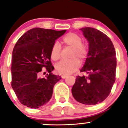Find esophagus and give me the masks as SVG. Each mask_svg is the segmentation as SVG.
I'll use <instances>...</instances> for the list:
<instances>
[{
	"instance_id": "obj_1",
	"label": "esophagus",
	"mask_w": 128,
	"mask_h": 128,
	"mask_svg": "<svg viewBox=\"0 0 128 128\" xmlns=\"http://www.w3.org/2000/svg\"><path fill=\"white\" fill-rule=\"evenodd\" d=\"M67 78V76H66V75H62V76H61V78H62V79H65V78Z\"/></svg>"
}]
</instances>
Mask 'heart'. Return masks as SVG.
<instances>
[{
	"label": "heart",
	"instance_id": "obj_1",
	"mask_svg": "<svg viewBox=\"0 0 128 128\" xmlns=\"http://www.w3.org/2000/svg\"><path fill=\"white\" fill-rule=\"evenodd\" d=\"M82 40L79 35L73 32L67 34L62 39V42L65 46L72 48L70 59L69 61H61L55 65L57 73L61 75H68L76 72L79 67V62H83L87 58L88 54V46L82 43ZM61 46L59 44H54L50 51L51 58L57 61L60 58ZM79 61H78V60Z\"/></svg>",
	"mask_w": 128,
	"mask_h": 128
}]
</instances>
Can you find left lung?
<instances>
[{"label":"left lung","instance_id":"1","mask_svg":"<svg viewBox=\"0 0 128 128\" xmlns=\"http://www.w3.org/2000/svg\"><path fill=\"white\" fill-rule=\"evenodd\" d=\"M88 42V54L78 76L72 92L79 103L94 105L101 103L110 94L116 80V58L114 45L108 36L90 27L80 29Z\"/></svg>","mask_w":128,"mask_h":128}]
</instances>
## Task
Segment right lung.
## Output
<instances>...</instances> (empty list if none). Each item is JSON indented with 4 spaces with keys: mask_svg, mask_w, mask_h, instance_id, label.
<instances>
[{
    "mask_svg": "<svg viewBox=\"0 0 128 128\" xmlns=\"http://www.w3.org/2000/svg\"><path fill=\"white\" fill-rule=\"evenodd\" d=\"M66 30L36 28L28 30L16 42L12 51L11 86L23 105L38 108L51 99L55 84L60 76L51 72L50 51L55 40ZM42 67L50 73L46 78H40Z\"/></svg>",
    "mask_w": 128,
    "mask_h": 128,
    "instance_id": "add662e5",
    "label": "right lung"
}]
</instances>
